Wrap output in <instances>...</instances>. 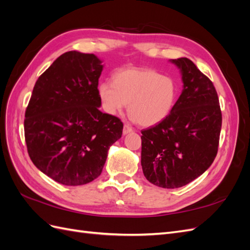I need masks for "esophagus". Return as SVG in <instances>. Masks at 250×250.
Returning a JSON list of instances; mask_svg holds the SVG:
<instances>
[{
	"label": "esophagus",
	"mask_w": 250,
	"mask_h": 250,
	"mask_svg": "<svg viewBox=\"0 0 250 250\" xmlns=\"http://www.w3.org/2000/svg\"><path fill=\"white\" fill-rule=\"evenodd\" d=\"M129 132H132V128L129 125H124V127H123V134H128Z\"/></svg>",
	"instance_id": "1"
}]
</instances>
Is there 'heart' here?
I'll list each match as a JSON object with an SVG mask.
<instances>
[{"mask_svg": "<svg viewBox=\"0 0 250 250\" xmlns=\"http://www.w3.org/2000/svg\"><path fill=\"white\" fill-rule=\"evenodd\" d=\"M177 84L172 78L149 69H126L116 74L113 82L103 81L98 95L104 110L116 115L128 105L131 119L145 127L160 124L173 110Z\"/></svg>", "mask_w": 250, "mask_h": 250, "instance_id": "heart-1", "label": "heart"}]
</instances>
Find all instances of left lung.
<instances>
[{"label":"left lung","instance_id":"1","mask_svg":"<svg viewBox=\"0 0 250 250\" xmlns=\"http://www.w3.org/2000/svg\"><path fill=\"white\" fill-rule=\"evenodd\" d=\"M181 73L183 92L169 117L142 130L141 164L148 181L165 188L184 187L213 164L222 115L215 86L192 60L171 59Z\"/></svg>","mask_w":250,"mask_h":250}]
</instances>
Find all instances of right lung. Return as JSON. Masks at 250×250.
<instances>
[{"label":"right lung","instance_id":"add662e5","mask_svg":"<svg viewBox=\"0 0 250 250\" xmlns=\"http://www.w3.org/2000/svg\"><path fill=\"white\" fill-rule=\"evenodd\" d=\"M102 70L96 55L70 51L34 85L24 122L28 153L37 169L62 185L100 176L109 147L122 137L121 120L99 109Z\"/></svg>","mask_w":250,"mask_h":250}]
</instances>
